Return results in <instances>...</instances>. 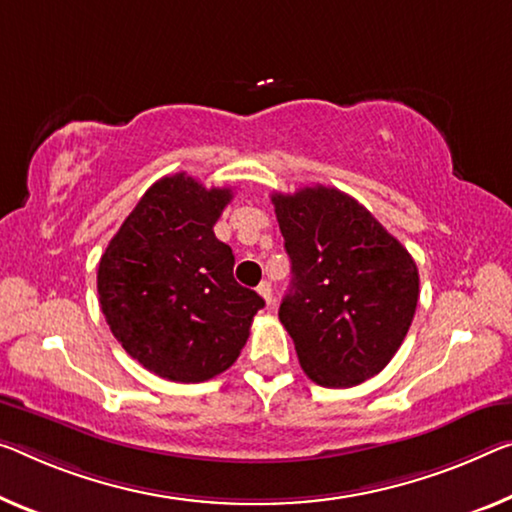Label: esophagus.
Here are the masks:
<instances>
[{
	"label": "esophagus",
	"mask_w": 512,
	"mask_h": 512,
	"mask_svg": "<svg viewBox=\"0 0 512 512\" xmlns=\"http://www.w3.org/2000/svg\"><path fill=\"white\" fill-rule=\"evenodd\" d=\"M258 295L263 297L267 306H270V304L274 302V297H272V286H270V283H267V281H263L261 286H258Z\"/></svg>",
	"instance_id": "1"
}]
</instances>
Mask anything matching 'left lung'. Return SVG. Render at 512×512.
<instances>
[{
	"label": "left lung",
	"mask_w": 512,
	"mask_h": 512,
	"mask_svg": "<svg viewBox=\"0 0 512 512\" xmlns=\"http://www.w3.org/2000/svg\"><path fill=\"white\" fill-rule=\"evenodd\" d=\"M293 281L279 320L304 373L348 389L396 355L419 302V270L359 201L334 187L274 194Z\"/></svg>",
	"instance_id": "8db88e82"
}]
</instances>
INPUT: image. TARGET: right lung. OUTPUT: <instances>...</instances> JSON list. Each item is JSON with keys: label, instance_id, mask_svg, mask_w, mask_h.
Returning a JSON list of instances; mask_svg holds the SVG:
<instances>
[{"label": "right lung", "instance_id": "obj_1", "mask_svg": "<svg viewBox=\"0 0 512 512\" xmlns=\"http://www.w3.org/2000/svg\"><path fill=\"white\" fill-rule=\"evenodd\" d=\"M229 187L187 174L148 187L98 265L100 309L116 341L171 382H206L240 357L265 302L233 279L235 256L212 226Z\"/></svg>", "mask_w": 512, "mask_h": 512}]
</instances>
